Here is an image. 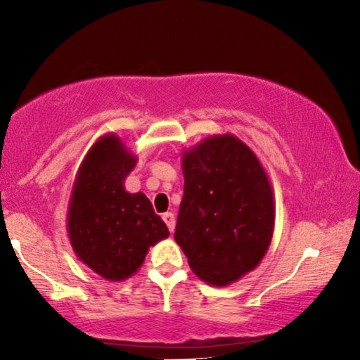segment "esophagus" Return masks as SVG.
I'll return each instance as SVG.
<instances>
[{"label": "esophagus", "mask_w": 360, "mask_h": 360, "mask_svg": "<svg viewBox=\"0 0 360 360\" xmlns=\"http://www.w3.org/2000/svg\"><path fill=\"white\" fill-rule=\"evenodd\" d=\"M162 219L165 221L167 228H169L170 233H174V231H175V214L170 213V211H169V213L162 214Z\"/></svg>", "instance_id": "esophagus-1"}]
</instances>
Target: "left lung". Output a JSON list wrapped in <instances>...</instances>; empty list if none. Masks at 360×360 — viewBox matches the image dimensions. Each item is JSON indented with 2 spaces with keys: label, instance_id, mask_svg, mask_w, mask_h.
<instances>
[{
  "label": "left lung",
  "instance_id": "obj_1",
  "mask_svg": "<svg viewBox=\"0 0 360 360\" xmlns=\"http://www.w3.org/2000/svg\"><path fill=\"white\" fill-rule=\"evenodd\" d=\"M184 198L175 240L196 277L234 283L264 259L274 236L272 185L257 155L233 134L206 137L181 154Z\"/></svg>",
  "mask_w": 360,
  "mask_h": 360
}]
</instances>
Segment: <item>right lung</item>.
Here are the masks:
<instances>
[{
    "label": "right lung",
    "mask_w": 360,
    "mask_h": 360,
    "mask_svg": "<svg viewBox=\"0 0 360 360\" xmlns=\"http://www.w3.org/2000/svg\"><path fill=\"white\" fill-rule=\"evenodd\" d=\"M136 162L116 134L101 136L77 172L68 203L67 231L73 252L110 282L134 275L150 245L170 234L149 198L124 188Z\"/></svg>",
    "instance_id": "add662e5"
}]
</instances>
